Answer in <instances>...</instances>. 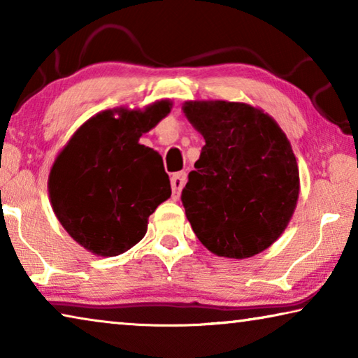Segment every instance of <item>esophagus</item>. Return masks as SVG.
Wrapping results in <instances>:
<instances>
[{"label": "esophagus", "mask_w": 358, "mask_h": 358, "mask_svg": "<svg viewBox=\"0 0 358 358\" xmlns=\"http://www.w3.org/2000/svg\"><path fill=\"white\" fill-rule=\"evenodd\" d=\"M186 183V173L185 172H177L172 175L171 178V185H172V194H173V199L177 201L180 197V192L183 189V186Z\"/></svg>", "instance_id": "34e87169"}]
</instances>
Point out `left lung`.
Segmentation results:
<instances>
[{
  "label": "left lung",
  "instance_id": "obj_1",
  "mask_svg": "<svg viewBox=\"0 0 358 358\" xmlns=\"http://www.w3.org/2000/svg\"><path fill=\"white\" fill-rule=\"evenodd\" d=\"M183 113L205 138L181 192L187 221L216 256L248 259L281 237L300 194L289 138L246 102L186 101Z\"/></svg>",
  "mask_w": 358,
  "mask_h": 358
}]
</instances>
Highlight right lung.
Returning <instances> with one entry per match:
<instances>
[{
	"label": "right lung",
	"mask_w": 358,
	"mask_h": 358,
	"mask_svg": "<svg viewBox=\"0 0 358 358\" xmlns=\"http://www.w3.org/2000/svg\"><path fill=\"white\" fill-rule=\"evenodd\" d=\"M172 101L145 108H108L85 121L59 151L48 175V197L66 232L102 257L141 241L148 217L171 197L161 155L138 143L171 113Z\"/></svg>",
	"instance_id": "obj_1"
}]
</instances>
